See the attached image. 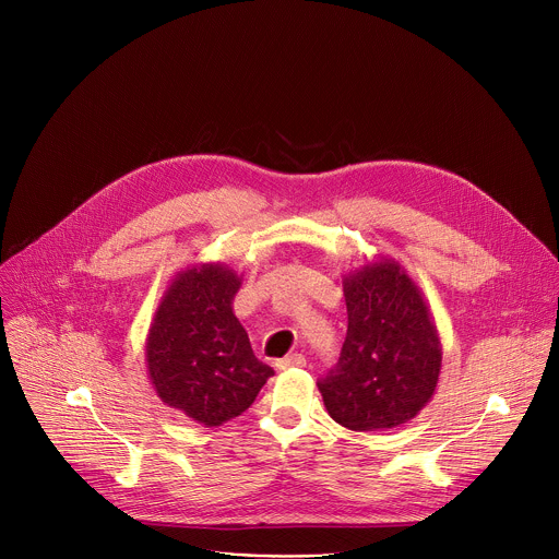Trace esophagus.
I'll use <instances>...</instances> for the list:
<instances>
[{
	"label": "esophagus",
	"instance_id": "obj_1",
	"mask_svg": "<svg viewBox=\"0 0 559 559\" xmlns=\"http://www.w3.org/2000/svg\"><path fill=\"white\" fill-rule=\"evenodd\" d=\"M305 356L302 354H289V356H285V358H281L278 362H276V367L278 369H289V367H305Z\"/></svg>",
	"mask_w": 559,
	"mask_h": 559
}]
</instances>
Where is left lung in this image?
Here are the masks:
<instances>
[{"mask_svg": "<svg viewBox=\"0 0 559 559\" xmlns=\"http://www.w3.org/2000/svg\"><path fill=\"white\" fill-rule=\"evenodd\" d=\"M347 338L318 380L328 414L352 431L409 423L431 401L442 347L420 287L405 267L378 259L345 276Z\"/></svg>", "mask_w": 559, "mask_h": 559, "instance_id": "8db88e82", "label": "left lung"}]
</instances>
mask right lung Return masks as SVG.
<instances>
[{
  "instance_id": "add662e5",
  "label": "right lung",
  "mask_w": 559,
  "mask_h": 559,
  "mask_svg": "<svg viewBox=\"0 0 559 559\" xmlns=\"http://www.w3.org/2000/svg\"><path fill=\"white\" fill-rule=\"evenodd\" d=\"M241 276L221 263L179 272L158 302L145 343L156 395L188 418L221 427L241 416L274 376L231 311Z\"/></svg>"
}]
</instances>
